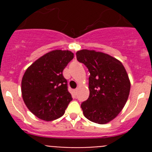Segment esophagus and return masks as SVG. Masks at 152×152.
<instances>
[{
    "label": "esophagus",
    "instance_id": "1",
    "mask_svg": "<svg viewBox=\"0 0 152 152\" xmlns=\"http://www.w3.org/2000/svg\"><path fill=\"white\" fill-rule=\"evenodd\" d=\"M74 92H75V94H77V88H76V89L74 90Z\"/></svg>",
    "mask_w": 152,
    "mask_h": 152
}]
</instances>
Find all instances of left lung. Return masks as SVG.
<instances>
[{
  "instance_id": "8db88e82",
  "label": "left lung",
  "mask_w": 152,
  "mask_h": 152,
  "mask_svg": "<svg viewBox=\"0 0 152 152\" xmlns=\"http://www.w3.org/2000/svg\"><path fill=\"white\" fill-rule=\"evenodd\" d=\"M76 56L90 72V95L80 105L83 113L94 123H109L128 100L130 81L127 72L119 60L103 52L83 49Z\"/></svg>"
}]
</instances>
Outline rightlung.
I'll return each instance as SVG.
<instances>
[{"label":"right lung","mask_w":152,"mask_h":152,"mask_svg":"<svg viewBox=\"0 0 152 152\" xmlns=\"http://www.w3.org/2000/svg\"><path fill=\"white\" fill-rule=\"evenodd\" d=\"M68 50H54L40 57L26 69L21 82L23 101L40 119L61 117L72 100L63 70L73 59Z\"/></svg>","instance_id":"right-lung-1"}]
</instances>
